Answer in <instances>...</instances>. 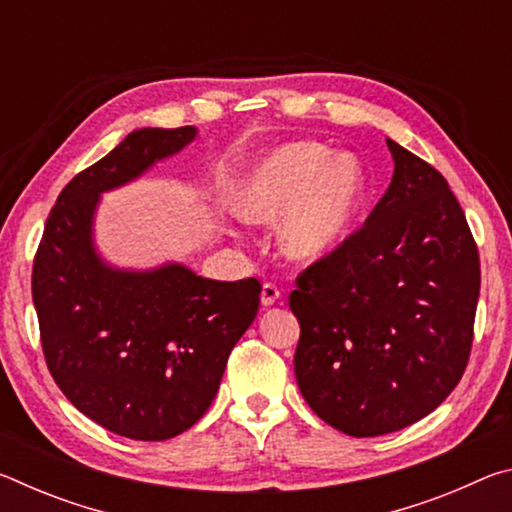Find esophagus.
Listing matches in <instances>:
<instances>
[{
  "label": "esophagus",
  "mask_w": 512,
  "mask_h": 512,
  "mask_svg": "<svg viewBox=\"0 0 512 512\" xmlns=\"http://www.w3.org/2000/svg\"><path fill=\"white\" fill-rule=\"evenodd\" d=\"M280 298H282V291L277 289L273 282H266L264 287H262V305L264 307H273L275 302H280Z\"/></svg>",
  "instance_id": "obj_1"
}]
</instances>
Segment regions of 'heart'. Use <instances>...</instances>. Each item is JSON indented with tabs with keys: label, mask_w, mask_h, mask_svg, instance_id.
<instances>
[{
	"label": "heart",
	"mask_w": 512,
	"mask_h": 512,
	"mask_svg": "<svg viewBox=\"0 0 512 512\" xmlns=\"http://www.w3.org/2000/svg\"><path fill=\"white\" fill-rule=\"evenodd\" d=\"M366 194L361 164L323 144L277 146L246 171L237 212L250 223L280 219V248L293 262H318L350 235Z\"/></svg>",
	"instance_id": "1"
}]
</instances>
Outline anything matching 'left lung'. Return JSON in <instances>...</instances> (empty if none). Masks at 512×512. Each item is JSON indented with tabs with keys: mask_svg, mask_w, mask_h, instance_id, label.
<instances>
[{
	"mask_svg": "<svg viewBox=\"0 0 512 512\" xmlns=\"http://www.w3.org/2000/svg\"><path fill=\"white\" fill-rule=\"evenodd\" d=\"M386 144V194L289 296L300 393L354 438L400 431L445 402L470 359L481 289L479 250L443 173Z\"/></svg>",
	"mask_w": 512,
	"mask_h": 512,
	"instance_id": "8db88e82",
	"label": "left lung"
}]
</instances>
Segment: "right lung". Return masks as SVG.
<instances>
[{"label":"right lung","mask_w":512,"mask_h":512,"mask_svg":"<svg viewBox=\"0 0 512 512\" xmlns=\"http://www.w3.org/2000/svg\"><path fill=\"white\" fill-rule=\"evenodd\" d=\"M196 133L183 126L126 135L69 180L33 259V305L51 377L83 415L133 440H167L203 418L259 307L255 277L207 280L183 264L126 271L94 246L101 194L183 151Z\"/></svg>","instance_id":"right-lung-1"}]
</instances>
